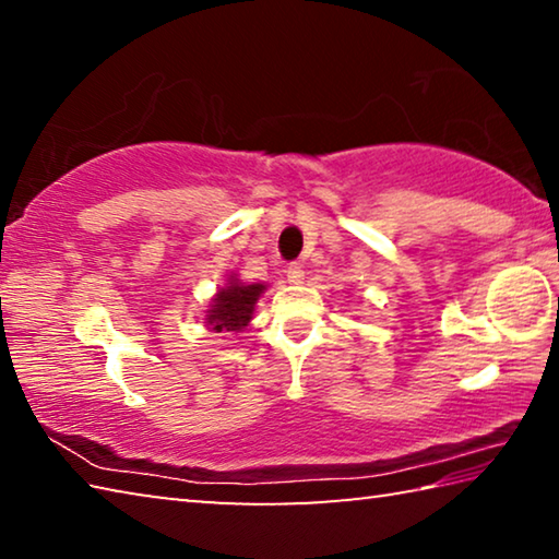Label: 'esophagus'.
I'll return each instance as SVG.
<instances>
[{
  "instance_id": "esophagus-1",
  "label": "esophagus",
  "mask_w": 559,
  "mask_h": 559,
  "mask_svg": "<svg viewBox=\"0 0 559 559\" xmlns=\"http://www.w3.org/2000/svg\"><path fill=\"white\" fill-rule=\"evenodd\" d=\"M286 273H288V281L296 283V286H298V283H302V278H306V271H302L300 263H290Z\"/></svg>"
}]
</instances>
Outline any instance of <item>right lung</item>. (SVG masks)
<instances>
[{"mask_svg":"<svg viewBox=\"0 0 559 559\" xmlns=\"http://www.w3.org/2000/svg\"><path fill=\"white\" fill-rule=\"evenodd\" d=\"M266 283H243L231 273L226 286L214 293L204 310V323L214 333H241L253 320V310Z\"/></svg>","mask_w":559,"mask_h":559,"instance_id":"add662e5","label":"right lung"}]
</instances>
